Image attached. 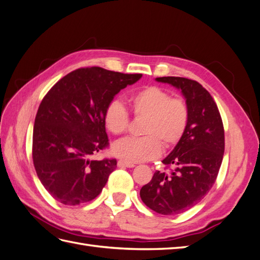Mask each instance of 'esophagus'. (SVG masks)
Wrapping results in <instances>:
<instances>
[{
	"label": "esophagus",
	"instance_id": "obj_1",
	"mask_svg": "<svg viewBox=\"0 0 260 260\" xmlns=\"http://www.w3.org/2000/svg\"><path fill=\"white\" fill-rule=\"evenodd\" d=\"M117 165H118V166H119V167H127V168H133V167L136 166V165L133 164V162H128V161L122 160V159L118 160Z\"/></svg>",
	"mask_w": 260,
	"mask_h": 260
}]
</instances>
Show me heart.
Here are the masks:
<instances>
[{
  "label": "heart",
  "instance_id": "obj_1",
  "mask_svg": "<svg viewBox=\"0 0 260 260\" xmlns=\"http://www.w3.org/2000/svg\"><path fill=\"white\" fill-rule=\"evenodd\" d=\"M133 114L145 117L140 138H124L112 146L113 153L129 162L153 159L166 146L177 144L182 139L188 122V108L181 99L157 86H147L132 93L128 99ZM106 128L114 135H121L129 125V115L119 101L109 103L104 113Z\"/></svg>",
  "mask_w": 260,
  "mask_h": 260
}]
</instances>
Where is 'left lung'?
<instances>
[{
	"label": "left lung",
	"mask_w": 260,
	"mask_h": 260,
	"mask_svg": "<svg viewBox=\"0 0 260 260\" xmlns=\"http://www.w3.org/2000/svg\"><path fill=\"white\" fill-rule=\"evenodd\" d=\"M155 80L181 91L188 122L182 139L162 159L174 170L169 174L157 170L140 196L152 210L172 216L195 206L214 185L223 158L224 130L214 99L199 82L181 77Z\"/></svg>",
	"instance_id": "1"
}]
</instances>
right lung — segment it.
Returning a JSON list of instances; mask_svg holds the SVG:
<instances>
[{"instance_id":"add662e5","label":"right lung","mask_w":260,"mask_h":260,"mask_svg":"<svg viewBox=\"0 0 260 260\" xmlns=\"http://www.w3.org/2000/svg\"><path fill=\"white\" fill-rule=\"evenodd\" d=\"M142 75L80 68L54 84L35 120L32 158L53 198L75 206L94 200L116 169V159L91 157L108 145L104 113L116 94Z\"/></svg>"}]
</instances>
